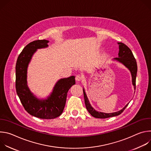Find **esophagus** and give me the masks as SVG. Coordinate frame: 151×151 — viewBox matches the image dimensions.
I'll return each mask as SVG.
<instances>
[{
  "instance_id": "obj_1",
  "label": "esophagus",
  "mask_w": 151,
  "mask_h": 151,
  "mask_svg": "<svg viewBox=\"0 0 151 151\" xmlns=\"http://www.w3.org/2000/svg\"><path fill=\"white\" fill-rule=\"evenodd\" d=\"M82 77L80 75H76L75 79H76V81L77 82H79V81H81V80H82Z\"/></svg>"
}]
</instances>
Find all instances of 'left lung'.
<instances>
[{"label":"left lung","mask_w":151,"mask_h":151,"mask_svg":"<svg viewBox=\"0 0 151 151\" xmlns=\"http://www.w3.org/2000/svg\"><path fill=\"white\" fill-rule=\"evenodd\" d=\"M118 44H119V53H118V57L115 58L114 60L124 64V65L130 71L132 77V83L134 86V88L135 90L136 89V79L137 72V66L136 60L131 50L125 44H123L122 42H118ZM83 92L84 101H85L86 108H87L88 112L93 116L96 118H107L118 116L120 115L125 110V109L128 104V103L127 104L126 106H124L123 108L119 111L114 112V113L106 114V113L98 112L93 108V107L91 106V104L90 103V101L88 99L87 94L85 93L84 88L83 89Z\"/></svg>","instance_id":"1"}]
</instances>
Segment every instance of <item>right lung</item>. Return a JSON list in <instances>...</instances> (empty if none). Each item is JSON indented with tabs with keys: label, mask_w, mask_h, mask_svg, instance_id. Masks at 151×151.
<instances>
[{
	"label": "right lung",
	"mask_w": 151,
	"mask_h": 151,
	"mask_svg": "<svg viewBox=\"0 0 151 151\" xmlns=\"http://www.w3.org/2000/svg\"><path fill=\"white\" fill-rule=\"evenodd\" d=\"M47 40L33 41L19 54L15 66V88L18 96L25 110L31 115L40 119H51L59 116L66 104L68 92L75 84L74 76L60 79L55 85L47 99H37L29 90L27 84V70L33 54L37 49L48 47Z\"/></svg>",
	"instance_id": "right-lung-1"
}]
</instances>
